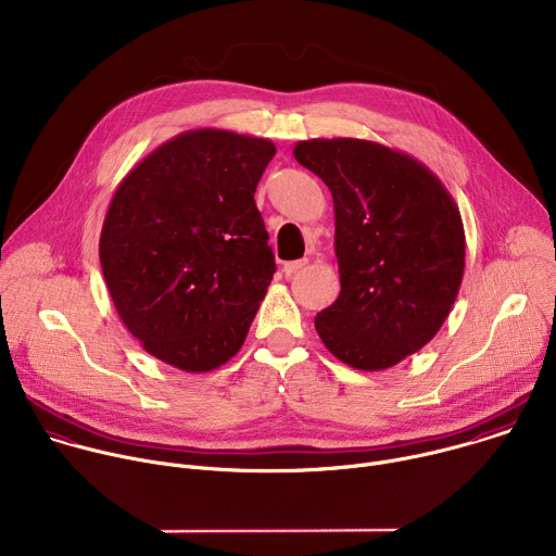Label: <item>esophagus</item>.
Returning <instances> with one entry per match:
<instances>
[{
	"instance_id": "obj_1",
	"label": "esophagus",
	"mask_w": 556,
	"mask_h": 556,
	"mask_svg": "<svg viewBox=\"0 0 556 556\" xmlns=\"http://www.w3.org/2000/svg\"><path fill=\"white\" fill-rule=\"evenodd\" d=\"M303 266H307V257H303V260H296V262H286L283 264V275L286 277H292L296 270H301Z\"/></svg>"
}]
</instances>
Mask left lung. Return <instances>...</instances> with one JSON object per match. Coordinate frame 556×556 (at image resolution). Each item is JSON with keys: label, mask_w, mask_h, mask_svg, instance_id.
I'll return each mask as SVG.
<instances>
[{"label": "left lung", "mask_w": 556, "mask_h": 556, "mask_svg": "<svg viewBox=\"0 0 556 556\" xmlns=\"http://www.w3.org/2000/svg\"><path fill=\"white\" fill-rule=\"evenodd\" d=\"M294 157L334 200L341 292L316 314V332L354 369L399 365L438 334L459 292L466 240L455 200L416 157L380 142L301 140Z\"/></svg>", "instance_id": "left-lung-1"}]
</instances>
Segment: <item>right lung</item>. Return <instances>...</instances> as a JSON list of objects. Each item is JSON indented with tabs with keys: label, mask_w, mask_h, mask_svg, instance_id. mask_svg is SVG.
Returning a JSON list of instances; mask_svg holds the SVG:
<instances>
[{
	"label": "right lung",
	"mask_w": 556,
	"mask_h": 556,
	"mask_svg": "<svg viewBox=\"0 0 556 556\" xmlns=\"http://www.w3.org/2000/svg\"><path fill=\"white\" fill-rule=\"evenodd\" d=\"M275 144L226 129L178 134L118 185L99 257L125 328L182 371H211L247 341L275 275L255 204Z\"/></svg>",
	"instance_id": "add662e5"
}]
</instances>
